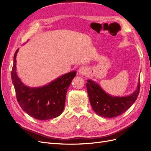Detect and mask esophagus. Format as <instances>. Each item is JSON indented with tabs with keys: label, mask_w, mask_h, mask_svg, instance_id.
Returning a JSON list of instances; mask_svg holds the SVG:
<instances>
[{
	"label": "esophagus",
	"mask_w": 151,
	"mask_h": 151,
	"mask_svg": "<svg viewBox=\"0 0 151 151\" xmlns=\"http://www.w3.org/2000/svg\"><path fill=\"white\" fill-rule=\"evenodd\" d=\"M78 72L80 74H85L86 72V67H84V66L81 67L79 68Z\"/></svg>",
	"instance_id": "34e87169"
}]
</instances>
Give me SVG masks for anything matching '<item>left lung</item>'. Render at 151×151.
I'll use <instances>...</instances> for the list:
<instances>
[{
  "label": "left lung",
  "instance_id": "obj_1",
  "mask_svg": "<svg viewBox=\"0 0 151 151\" xmlns=\"http://www.w3.org/2000/svg\"><path fill=\"white\" fill-rule=\"evenodd\" d=\"M87 91L91 106L97 115L104 118H113L122 115L133 104L140 91V81L136 90L127 96H112L104 92L97 83L87 80Z\"/></svg>",
  "mask_w": 151,
  "mask_h": 151
}]
</instances>
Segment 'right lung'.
<instances>
[{
	"instance_id": "obj_1",
	"label": "right lung",
	"mask_w": 151,
	"mask_h": 151,
	"mask_svg": "<svg viewBox=\"0 0 151 151\" xmlns=\"http://www.w3.org/2000/svg\"><path fill=\"white\" fill-rule=\"evenodd\" d=\"M14 56L11 78L16 98L22 110L38 120H49L61 115L65 106L67 91L76 71L70 72L58 77L47 85L39 88L25 86L16 72V55Z\"/></svg>"
}]
</instances>
